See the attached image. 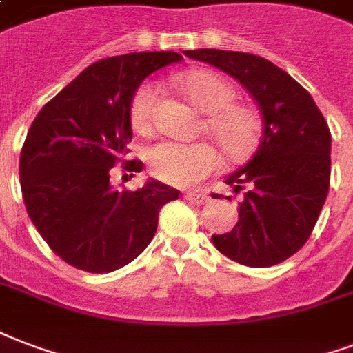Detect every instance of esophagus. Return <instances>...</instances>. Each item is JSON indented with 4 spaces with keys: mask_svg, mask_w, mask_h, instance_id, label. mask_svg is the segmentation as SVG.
Returning a JSON list of instances; mask_svg holds the SVG:
<instances>
[{
    "mask_svg": "<svg viewBox=\"0 0 353 353\" xmlns=\"http://www.w3.org/2000/svg\"><path fill=\"white\" fill-rule=\"evenodd\" d=\"M184 199L193 203V205H205L208 201V193L206 192H186L184 193Z\"/></svg>",
    "mask_w": 353,
    "mask_h": 353,
    "instance_id": "obj_1",
    "label": "esophagus"
}]
</instances>
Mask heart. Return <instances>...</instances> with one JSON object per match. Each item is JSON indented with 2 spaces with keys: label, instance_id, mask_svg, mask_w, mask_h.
Instances as JSON below:
<instances>
[{
  "label": "heart",
  "instance_id": "1",
  "mask_svg": "<svg viewBox=\"0 0 353 353\" xmlns=\"http://www.w3.org/2000/svg\"><path fill=\"white\" fill-rule=\"evenodd\" d=\"M176 83L199 110L206 113V132L229 160L242 161L253 154L262 139V117L253 105L236 102V89L221 74L208 68H192ZM156 91L150 83L136 89L130 100V124L137 134L152 130ZM147 160L156 179L174 186L197 182L219 165L216 148L208 143L161 141L148 148Z\"/></svg>",
  "mask_w": 353,
  "mask_h": 353
}]
</instances>
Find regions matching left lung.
Returning <instances> with one entry per match:
<instances>
[{"label": "left lung", "mask_w": 353, "mask_h": 353, "mask_svg": "<svg viewBox=\"0 0 353 353\" xmlns=\"http://www.w3.org/2000/svg\"><path fill=\"white\" fill-rule=\"evenodd\" d=\"M184 54L238 79L264 123L253 158L225 180L242 199L240 219L212 242L243 266L287 261L309 240L330 192L331 134L324 115L292 76L264 57L208 48Z\"/></svg>", "instance_id": "1"}]
</instances>
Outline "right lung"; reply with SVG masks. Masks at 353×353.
Here are the masks:
<instances>
[{
	"label": "right lung",
	"mask_w": 353,
	"mask_h": 353,
	"mask_svg": "<svg viewBox=\"0 0 353 353\" xmlns=\"http://www.w3.org/2000/svg\"><path fill=\"white\" fill-rule=\"evenodd\" d=\"M176 52H141L97 61L48 102L20 154V186L31 221L70 266L108 274L126 266L154 238L161 206L174 188L148 180L136 192L111 186V167L126 161L130 100L141 81L179 63ZM130 174V176H132Z\"/></svg>",
	"instance_id": "right-lung-1"
}]
</instances>
